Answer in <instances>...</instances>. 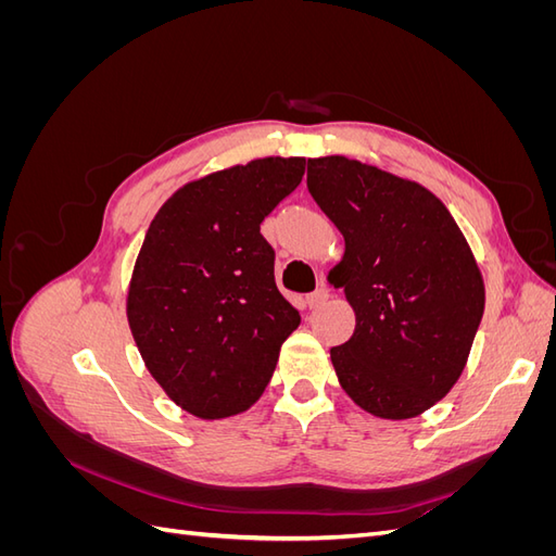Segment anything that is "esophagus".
I'll return each mask as SVG.
<instances>
[{
  "label": "esophagus",
  "mask_w": 556,
  "mask_h": 556,
  "mask_svg": "<svg viewBox=\"0 0 556 556\" xmlns=\"http://www.w3.org/2000/svg\"><path fill=\"white\" fill-rule=\"evenodd\" d=\"M327 299H329V290L327 288H317L315 292H311L308 296H306V304H308V308H319V306H325L327 304Z\"/></svg>",
  "instance_id": "1"
}]
</instances>
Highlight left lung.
I'll return each mask as SVG.
<instances>
[{
    "label": "left lung",
    "mask_w": 556,
    "mask_h": 556,
    "mask_svg": "<svg viewBox=\"0 0 556 556\" xmlns=\"http://www.w3.org/2000/svg\"><path fill=\"white\" fill-rule=\"evenodd\" d=\"M308 192L345 239L336 280L357 313L331 348L343 390L384 419L431 408L459 380L484 311V285L439 197L348 157L308 160Z\"/></svg>",
    "instance_id": "8db88e82"
}]
</instances>
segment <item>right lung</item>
Here are the masks:
<instances>
[{
  "mask_svg": "<svg viewBox=\"0 0 556 556\" xmlns=\"http://www.w3.org/2000/svg\"><path fill=\"white\" fill-rule=\"evenodd\" d=\"M304 172V157L231 166L185 185L148 227L129 327L148 371L201 419L250 408L301 323L276 288V250L260 227Z\"/></svg>",
  "mask_w": 556,
  "mask_h": 556,
  "instance_id": "1",
  "label": "right lung"
}]
</instances>
